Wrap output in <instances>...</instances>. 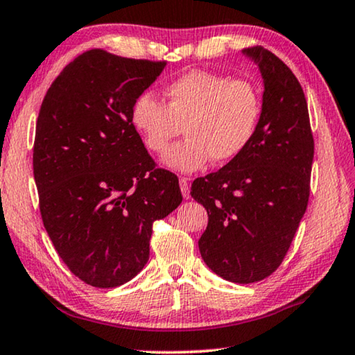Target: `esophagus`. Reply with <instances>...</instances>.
Masks as SVG:
<instances>
[{"mask_svg": "<svg viewBox=\"0 0 355 355\" xmlns=\"http://www.w3.org/2000/svg\"><path fill=\"white\" fill-rule=\"evenodd\" d=\"M179 187H181V192H182V195H184V198H189L190 187H189V179H187V178H181V179H179Z\"/></svg>", "mask_w": 355, "mask_h": 355, "instance_id": "obj_1", "label": "esophagus"}]
</instances>
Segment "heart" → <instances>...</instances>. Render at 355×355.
Returning a JSON list of instances; mask_svg holds the SVG:
<instances>
[{
  "instance_id": "1",
  "label": "heart",
  "mask_w": 355,
  "mask_h": 355,
  "mask_svg": "<svg viewBox=\"0 0 355 355\" xmlns=\"http://www.w3.org/2000/svg\"><path fill=\"white\" fill-rule=\"evenodd\" d=\"M165 103L150 95L136 98L130 112L133 128L150 152L162 154L182 132V143L163 155V165L193 173L211 159L225 163L241 154L252 139L261 114L257 87L244 79L190 71L166 85Z\"/></svg>"
}]
</instances>
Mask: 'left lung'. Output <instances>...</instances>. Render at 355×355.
Segmentation results:
<instances>
[{
    "mask_svg": "<svg viewBox=\"0 0 355 355\" xmlns=\"http://www.w3.org/2000/svg\"><path fill=\"white\" fill-rule=\"evenodd\" d=\"M243 53L263 79L257 128L236 159L195 179L190 195L208 211L198 239L205 263L223 279L250 284L275 272L291 248L308 206L314 139L291 68L261 47Z\"/></svg>",
    "mask_w": 355,
    "mask_h": 355,
    "instance_id": "obj_1",
    "label": "left lung"
}]
</instances>
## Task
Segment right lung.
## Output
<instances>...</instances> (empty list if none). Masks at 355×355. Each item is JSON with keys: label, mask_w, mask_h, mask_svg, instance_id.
Instances as JSON below:
<instances>
[{"label": "right lung", "mask_w": 355, "mask_h": 355, "mask_svg": "<svg viewBox=\"0 0 355 355\" xmlns=\"http://www.w3.org/2000/svg\"><path fill=\"white\" fill-rule=\"evenodd\" d=\"M165 64L92 49L64 67L42 100L33 149L41 217L85 284L133 279L149 260L152 223L182 201L178 176L155 168L130 121Z\"/></svg>", "instance_id": "obj_1"}]
</instances>
